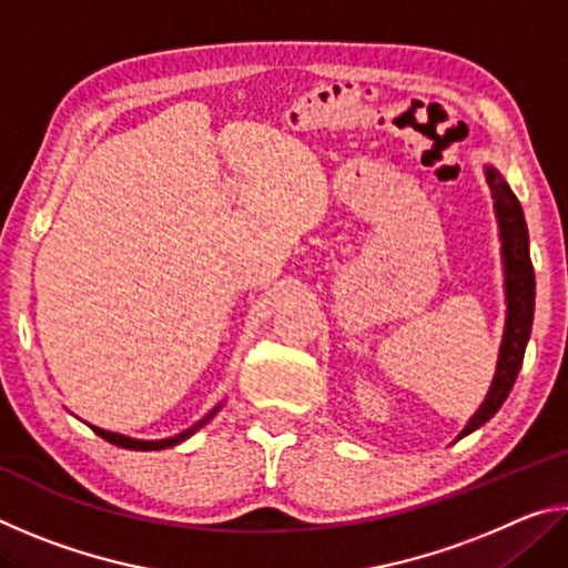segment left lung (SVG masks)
<instances>
[{"label": "left lung", "mask_w": 568, "mask_h": 568, "mask_svg": "<svg viewBox=\"0 0 568 568\" xmlns=\"http://www.w3.org/2000/svg\"><path fill=\"white\" fill-rule=\"evenodd\" d=\"M488 187L494 192V205L498 215V227H501L504 243V267H506V297H508V315H506V333L501 343V355H498L496 378L491 390L478 408L474 418L468 420L460 438L468 436L470 430L494 416L504 406V400L511 393L518 371H521L524 353L528 335H531L534 323V301H536V277L531 255H528V230L524 220V210L518 205L511 187L506 185L504 178L494 168L486 170Z\"/></svg>", "instance_id": "8db88e82"}]
</instances>
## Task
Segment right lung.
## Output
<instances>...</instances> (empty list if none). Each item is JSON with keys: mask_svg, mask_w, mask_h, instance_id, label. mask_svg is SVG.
Returning a JSON list of instances; mask_svg holds the SVG:
<instances>
[{"mask_svg": "<svg viewBox=\"0 0 568 568\" xmlns=\"http://www.w3.org/2000/svg\"><path fill=\"white\" fill-rule=\"evenodd\" d=\"M215 410H217V408H215ZM215 410H213V413H207V418H205V420H210V416H215ZM205 420H200L197 426H192L190 430H185V434H180V436H175V438H165V440H134V438L120 436V434H110V430H102V428H98V426H92V430H94V434H98L100 438L110 440V444L120 446V448H132V450H160V448L178 446L180 440H185L190 434H195V430H197L200 426H203Z\"/></svg>", "mask_w": 568, "mask_h": 568, "instance_id": "obj_1", "label": "right lung"}]
</instances>
